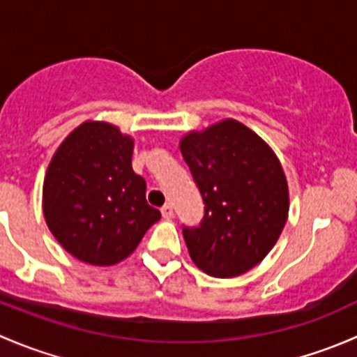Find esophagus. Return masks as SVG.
Instances as JSON below:
<instances>
[{
	"instance_id": "34e87169",
	"label": "esophagus",
	"mask_w": 357,
	"mask_h": 357,
	"mask_svg": "<svg viewBox=\"0 0 357 357\" xmlns=\"http://www.w3.org/2000/svg\"><path fill=\"white\" fill-rule=\"evenodd\" d=\"M160 212H162V218H164V219H171L172 215H174V211H172L171 204H165L164 207L160 208Z\"/></svg>"
}]
</instances>
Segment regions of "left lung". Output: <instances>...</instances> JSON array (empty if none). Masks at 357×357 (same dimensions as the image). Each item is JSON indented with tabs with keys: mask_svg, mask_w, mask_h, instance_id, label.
Here are the masks:
<instances>
[{
	"mask_svg": "<svg viewBox=\"0 0 357 357\" xmlns=\"http://www.w3.org/2000/svg\"><path fill=\"white\" fill-rule=\"evenodd\" d=\"M179 149L205 205L199 226H183L190 257L215 278L243 275L275 247L289 215L278 157L233 119L190 132Z\"/></svg>",
	"mask_w": 357,
	"mask_h": 357,
	"instance_id": "obj_1",
	"label": "left lung"
}]
</instances>
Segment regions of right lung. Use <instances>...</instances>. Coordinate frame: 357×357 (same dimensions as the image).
<instances>
[{"mask_svg":"<svg viewBox=\"0 0 357 357\" xmlns=\"http://www.w3.org/2000/svg\"><path fill=\"white\" fill-rule=\"evenodd\" d=\"M132 139L109 122H84L50 162L43 186L46 225L79 261L112 266L135 252L160 219L132 171Z\"/></svg>","mask_w":357,"mask_h":357,"instance_id":"obj_1","label":"right lung"}]
</instances>
